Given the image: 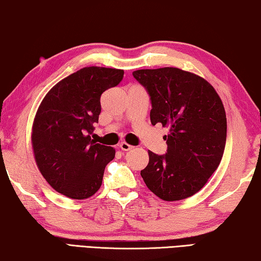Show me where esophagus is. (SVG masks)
I'll list each match as a JSON object with an SVG mask.
<instances>
[{"label":"esophagus","instance_id":"obj_1","mask_svg":"<svg viewBox=\"0 0 261 261\" xmlns=\"http://www.w3.org/2000/svg\"><path fill=\"white\" fill-rule=\"evenodd\" d=\"M119 148H120L122 151H129V150H132L134 147H133V145L126 143V142H121L120 144H119Z\"/></svg>","mask_w":261,"mask_h":261}]
</instances>
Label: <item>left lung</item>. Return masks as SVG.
<instances>
[{
	"label": "left lung",
	"instance_id": "8db88e82",
	"mask_svg": "<svg viewBox=\"0 0 261 261\" xmlns=\"http://www.w3.org/2000/svg\"><path fill=\"white\" fill-rule=\"evenodd\" d=\"M133 75L151 99L152 125L170 127L167 152L149 150L141 176L161 199L188 198L203 188L221 162L227 119L221 98L208 82L176 67L138 70Z\"/></svg>",
	"mask_w": 261,
	"mask_h": 261
}]
</instances>
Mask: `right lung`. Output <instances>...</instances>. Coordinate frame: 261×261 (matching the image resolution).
<instances>
[{"label": "right lung", "mask_w": 261, "mask_h": 261, "mask_svg": "<svg viewBox=\"0 0 261 261\" xmlns=\"http://www.w3.org/2000/svg\"><path fill=\"white\" fill-rule=\"evenodd\" d=\"M123 71L89 66L55 85L41 102L32 127L34 158L45 181L72 199L100 188L105 166L116 150L91 140L100 96L119 85Z\"/></svg>", "instance_id": "1"}]
</instances>
